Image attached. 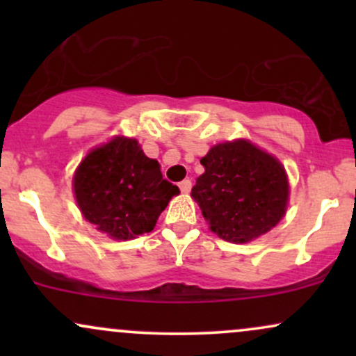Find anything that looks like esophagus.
Here are the masks:
<instances>
[{
  "label": "esophagus",
  "instance_id": "1",
  "mask_svg": "<svg viewBox=\"0 0 356 356\" xmlns=\"http://www.w3.org/2000/svg\"><path fill=\"white\" fill-rule=\"evenodd\" d=\"M179 189H181L184 194H187V192H191V189H192V182L189 181V179H184L182 182H179Z\"/></svg>",
  "mask_w": 356,
  "mask_h": 356
}]
</instances>
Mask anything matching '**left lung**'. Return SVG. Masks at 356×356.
<instances>
[{
  "label": "left lung",
  "mask_w": 356,
  "mask_h": 356,
  "mask_svg": "<svg viewBox=\"0 0 356 356\" xmlns=\"http://www.w3.org/2000/svg\"><path fill=\"white\" fill-rule=\"evenodd\" d=\"M201 164L206 172L191 195L220 239L248 243L266 234L284 216L288 177L273 155L248 140H234L212 147Z\"/></svg>",
  "instance_id": "left-lung-1"
}]
</instances>
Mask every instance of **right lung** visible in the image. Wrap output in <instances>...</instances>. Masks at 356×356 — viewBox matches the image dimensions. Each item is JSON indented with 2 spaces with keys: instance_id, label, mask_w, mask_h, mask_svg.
Listing matches in <instances>:
<instances>
[{
  "instance_id": "obj_1",
  "label": "right lung",
  "mask_w": 356,
  "mask_h": 356,
  "mask_svg": "<svg viewBox=\"0 0 356 356\" xmlns=\"http://www.w3.org/2000/svg\"><path fill=\"white\" fill-rule=\"evenodd\" d=\"M83 218L113 239H134L154 229L179 187L162 177L136 138L115 137L92 150L73 177Z\"/></svg>"
}]
</instances>
